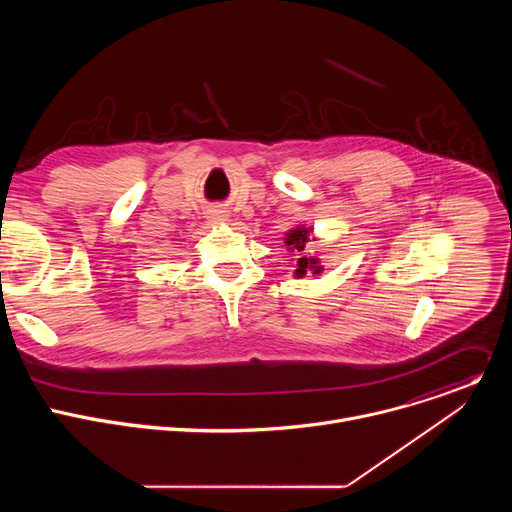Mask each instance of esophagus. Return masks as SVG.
<instances>
[{"label":"esophagus","mask_w":512,"mask_h":512,"mask_svg":"<svg viewBox=\"0 0 512 512\" xmlns=\"http://www.w3.org/2000/svg\"><path fill=\"white\" fill-rule=\"evenodd\" d=\"M227 218H229L227 210H221V208L208 210V221H210V223H223V221H227Z\"/></svg>","instance_id":"esophagus-1"}]
</instances>
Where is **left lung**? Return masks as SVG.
<instances>
[{"mask_svg": "<svg viewBox=\"0 0 512 512\" xmlns=\"http://www.w3.org/2000/svg\"><path fill=\"white\" fill-rule=\"evenodd\" d=\"M310 229H302V227H298V229H294V231H289L287 233V239H285V245L289 247V249H296L298 253H302L304 249H306V243L310 241ZM318 265V259H312V257H306V255H302L300 259H298V269H296V275H304L308 269H314V273H320V267H316Z\"/></svg>", "mask_w": 512, "mask_h": 512, "instance_id": "left-lung-1", "label": "left lung"}]
</instances>
